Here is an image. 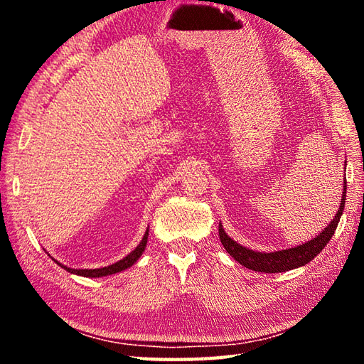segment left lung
Returning <instances> with one entry per match:
<instances>
[{"label": "left lung", "mask_w": 364, "mask_h": 364, "mask_svg": "<svg viewBox=\"0 0 364 364\" xmlns=\"http://www.w3.org/2000/svg\"><path fill=\"white\" fill-rule=\"evenodd\" d=\"M345 165H347V162H345ZM345 197H347V180H343L341 205H338L334 218L329 221L328 226H326L318 236H315L304 244L295 245V247H289L284 250H274V252L252 250V249L244 247V245H241L228 236L221 223L218 225L220 241L234 260L244 264L245 268H249L252 271H258V273H284V271L304 267V264L310 263L313 258H315L319 252L328 245L331 237L334 236L336 228L338 225V221H341L343 207H345Z\"/></svg>", "instance_id": "obj_1"}]
</instances>
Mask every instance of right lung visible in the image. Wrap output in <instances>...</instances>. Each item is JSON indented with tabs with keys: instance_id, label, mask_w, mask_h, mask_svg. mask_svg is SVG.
I'll use <instances>...</instances> for the list:
<instances>
[{
	"instance_id": "1",
	"label": "right lung",
	"mask_w": 364,
	"mask_h": 364,
	"mask_svg": "<svg viewBox=\"0 0 364 364\" xmlns=\"http://www.w3.org/2000/svg\"><path fill=\"white\" fill-rule=\"evenodd\" d=\"M147 236H149V228H147L143 239H141V242L134 247V250H132L130 254H128L127 257H123L122 260L115 262L112 264H109V267H102V268H95V269H75V268H70V267H65V264L59 263L58 260H53L56 262L60 268H64L67 273L70 274H77V276H83V278H102V276H110V274H115V273H120V271L127 269L133 267L134 263L138 262V258L143 255V252L146 249V244H147Z\"/></svg>"
}]
</instances>
